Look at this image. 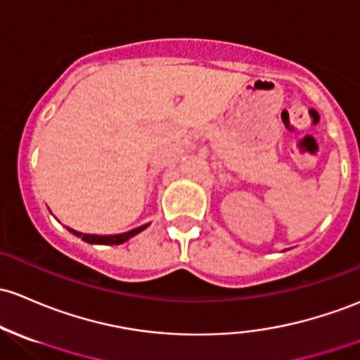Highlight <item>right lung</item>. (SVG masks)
I'll use <instances>...</instances> for the list:
<instances>
[{"mask_svg":"<svg viewBox=\"0 0 360 360\" xmlns=\"http://www.w3.org/2000/svg\"><path fill=\"white\" fill-rule=\"evenodd\" d=\"M148 225H142L139 228H134V230L127 231V233H120V235H87V233H79V231L75 230H70L73 235H77V237L82 238L84 242H89V243H103V245H118V243H123L127 242L129 238H132L134 235L141 233L142 230H146Z\"/></svg>","mask_w":360,"mask_h":360,"instance_id":"add662e5","label":"right lung"}]
</instances>
